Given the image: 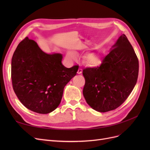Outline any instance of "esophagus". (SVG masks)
Segmentation results:
<instances>
[{
  "label": "esophagus",
  "mask_w": 150,
  "mask_h": 150,
  "mask_svg": "<svg viewBox=\"0 0 150 150\" xmlns=\"http://www.w3.org/2000/svg\"><path fill=\"white\" fill-rule=\"evenodd\" d=\"M82 72H83V69H81V68H79V69H78V74H80L82 73Z\"/></svg>",
  "instance_id": "esophagus-1"
}]
</instances>
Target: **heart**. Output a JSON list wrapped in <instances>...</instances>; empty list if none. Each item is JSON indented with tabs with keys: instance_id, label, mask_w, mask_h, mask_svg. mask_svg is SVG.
<instances>
[{
	"instance_id": "1",
	"label": "heart",
	"mask_w": 150,
	"mask_h": 150,
	"mask_svg": "<svg viewBox=\"0 0 150 150\" xmlns=\"http://www.w3.org/2000/svg\"><path fill=\"white\" fill-rule=\"evenodd\" d=\"M67 57L71 60H74L76 58V54L72 51H68L67 52ZM86 60L91 66H96L99 65L102 62L100 55L97 52H91L88 53L86 56Z\"/></svg>"
}]
</instances>
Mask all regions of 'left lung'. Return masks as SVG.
<instances>
[{
	"label": "left lung",
	"mask_w": 150,
	"mask_h": 150,
	"mask_svg": "<svg viewBox=\"0 0 150 150\" xmlns=\"http://www.w3.org/2000/svg\"><path fill=\"white\" fill-rule=\"evenodd\" d=\"M99 67L83 71V96L93 110L104 112L123 103L137 84L139 62L125 34L120 35Z\"/></svg>",
	"instance_id": "obj_1"
}]
</instances>
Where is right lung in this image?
I'll return each mask as SVG.
<instances>
[{
	"mask_svg": "<svg viewBox=\"0 0 150 150\" xmlns=\"http://www.w3.org/2000/svg\"><path fill=\"white\" fill-rule=\"evenodd\" d=\"M59 53L47 54L28 37L13 54L11 78L13 91L29 110L47 114L59 105L65 86L76 75L78 66L67 68Z\"/></svg>",
	"mask_w": 150,
	"mask_h": 150,
	"instance_id": "obj_1",
	"label": "right lung"
}]
</instances>
